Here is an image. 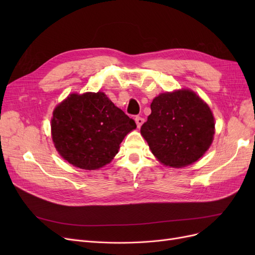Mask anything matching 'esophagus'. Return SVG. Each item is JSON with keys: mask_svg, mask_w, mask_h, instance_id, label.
Instances as JSON below:
<instances>
[{"mask_svg": "<svg viewBox=\"0 0 255 255\" xmlns=\"http://www.w3.org/2000/svg\"><path fill=\"white\" fill-rule=\"evenodd\" d=\"M135 121H136V125H137V127H138V128H140V127L142 126V123H143L144 119H143V118H141V117H139V116H136V117H135Z\"/></svg>", "mask_w": 255, "mask_h": 255, "instance_id": "1", "label": "esophagus"}]
</instances>
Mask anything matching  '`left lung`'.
<instances>
[{"label":"left lung","mask_w":255,"mask_h":255,"mask_svg":"<svg viewBox=\"0 0 255 255\" xmlns=\"http://www.w3.org/2000/svg\"><path fill=\"white\" fill-rule=\"evenodd\" d=\"M210 107L191 90L160 94L140 133L152 153L166 166L195 163L210 148L215 133Z\"/></svg>","instance_id":"obj_1"}]
</instances>
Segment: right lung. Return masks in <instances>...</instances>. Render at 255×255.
<instances>
[{
  "label": "right lung",
  "mask_w": 255,
  "mask_h": 255,
  "mask_svg": "<svg viewBox=\"0 0 255 255\" xmlns=\"http://www.w3.org/2000/svg\"><path fill=\"white\" fill-rule=\"evenodd\" d=\"M52 138L58 153L75 167L99 169L114 158L126 135L136 128L103 92L72 94L53 113Z\"/></svg>",
  "instance_id": "1"
}]
</instances>
